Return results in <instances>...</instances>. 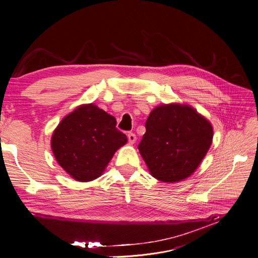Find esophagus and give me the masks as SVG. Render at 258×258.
<instances>
[{
	"instance_id": "34e87169",
	"label": "esophagus",
	"mask_w": 258,
	"mask_h": 258,
	"mask_svg": "<svg viewBox=\"0 0 258 258\" xmlns=\"http://www.w3.org/2000/svg\"><path fill=\"white\" fill-rule=\"evenodd\" d=\"M137 140V136L134 134V132H128V141L130 144H134Z\"/></svg>"
}]
</instances>
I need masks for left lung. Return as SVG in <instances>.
Instances as JSON below:
<instances>
[{
	"mask_svg": "<svg viewBox=\"0 0 258 258\" xmlns=\"http://www.w3.org/2000/svg\"><path fill=\"white\" fill-rule=\"evenodd\" d=\"M138 148L154 177L178 182L194 173L212 143L211 123L192 107L165 104L151 112Z\"/></svg>",
	"mask_w": 258,
	"mask_h": 258,
	"instance_id": "obj_1",
	"label": "left lung"
}]
</instances>
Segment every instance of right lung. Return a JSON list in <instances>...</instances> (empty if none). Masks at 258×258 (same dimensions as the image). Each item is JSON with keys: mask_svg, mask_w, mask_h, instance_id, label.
Segmentation results:
<instances>
[{"mask_svg": "<svg viewBox=\"0 0 258 258\" xmlns=\"http://www.w3.org/2000/svg\"><path fill=\"white\" fill-rule=\"evenodd\" d=\"M126 143L127 137L116 128L115 117L93 104L82 105L66 116L51 138L59 165L81 182L99 177L114 153Z\"/></svg>", "mask_w": 258, "mask_h": 258, "instance_id": "right-lung-1", "label": "right lung"}]
</instances>
